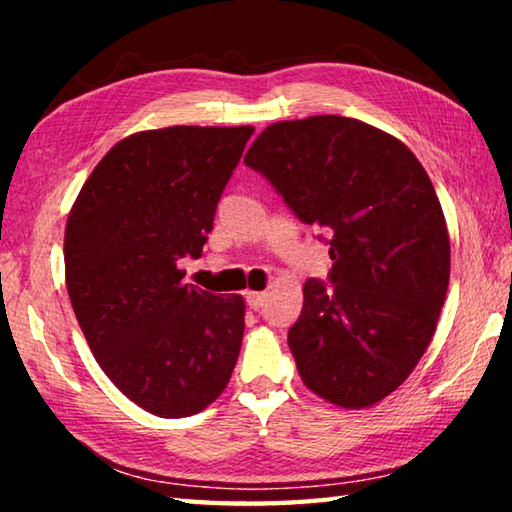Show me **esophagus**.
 I'll return each mask as SVG.
<instances>
[{"label": "esophagus", "mask_w": 512, "mask_h": 512, "mask_svg": "<svg viewBox=\"0 0 512 512\" xmlns=\"http://www.w3.org/2000/svg\"><path fill=\"white\" fill-rule=\"evenodd\" d=\"M246 300H248V305H250V309H259L264 305V300H266V293H257V291H248L246 293Z\"/></svg>", "instance_id": "34e87169"}]
</instances>
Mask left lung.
Here are the masks:
<instances>
[{
  "label": "left lung",
  "mask_w": 512,
  "mask_h": 512,
  "mask_svg": "<svg viewBox=\"0 0 512 512\" xmlns=\"http://www.w3.org/2000/svg\"><path fill=\"white\" fill-rule=\"evenodd\" d=\"M244 162L329 235L332 284L305 282L289 329L302 381L343 409L377 404L418 366L447 296L449 235L427 171L397 137L339 115L277 121Z\"/></svg>",
  "instance_id": "left-lung-1"
}]
</instances>
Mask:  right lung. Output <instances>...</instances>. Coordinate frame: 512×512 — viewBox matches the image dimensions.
<instances>
[{"mask_svg": "<svg viewBox=\"0 0 512 512\" xmlns=\"http://www.w3.org/2000/svg\"><path fill=\"white\" fill-rule=\"evenodd\" d=\"M253 126L128 135L81 187L65 228V280L94 359L160 418L203 411L228 386L244 339L241 296L185 284Z\"/></svg>", "mask_w": 512, "mask_h": 512, "instance_id": "obj_1", "label": "right lung"}]
</instances>
